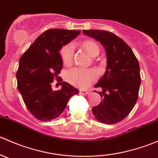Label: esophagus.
I'll return each mask as SVG.
<instances>
[{
  "mask_svg": "<svg viewBox=\"0 0 158 158\" xmlns=\"http://www.w3.org/2000/svg\"><path fill=\"white\" fill-rule=\"evenodd\" d=\"M79 92H80L81 94H84V95H85V94H89V92L87 90H84V89H80L79 90Z\"/></svg>",
  "mask_w": 158,
  "mask_h": 158,
  "instance_id": "esophagus-1",
  "label": "esophagus"
}]
</instances>
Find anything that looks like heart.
Wrapping results in <instances>:
<instances>
[{"label":"heart","instance_id":"1","mask_svg":"<svg viewBox=\"0 0 158 158\" xmlns=\"http://www.w3.org/2000/svg\"><path fill=\"white\" fill-rule=\"evenodd\" d=\"M82 47L91 56H96L100 52V49L96 42L92 40L83 41ZM60 57L64 64L71 63L73 57V47L72 44L63 46L60 51ZM97 73L94 69H83L79 68H73L66 72V79L68 82L76 86L85 87L91 82L96 79Z\"/></svg>","mask_w":158,"mask_h":158}]
</instances>
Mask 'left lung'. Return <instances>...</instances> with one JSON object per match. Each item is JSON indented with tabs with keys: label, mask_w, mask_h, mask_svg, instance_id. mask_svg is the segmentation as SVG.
<instances>
[{
	"label": "left lung",
	"mask_w": 158,
	"mask_h": 158,
	"mask_svg": "<svg viewBox=\"0 0 158 158\" xmlns=\"http://www.w3.org/2000/svg\"><path fill=\"white\" fill-rule=\"evenodd\" d=\"M82 32L99 41L107 56L106 73L94 85L102 89L98 93L103 99L92 108V113L102 123L116 124L128 115L138 100L141 81L139 63L131 47L114 33L98 30Z\"/></svg>",
	"instance_id": "1"
}]
</instances>
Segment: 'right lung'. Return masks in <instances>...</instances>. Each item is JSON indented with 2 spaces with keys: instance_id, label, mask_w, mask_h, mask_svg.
Segmentation results:
<instances>
[{
  "instance_id": "right-lung-1",
  "label": "right lung",
  "mask_w": 158,
  "mask_h": 158,
  "mask_svg": "<svg viewBox=\"0 0 158 158\" xmlns=\"http://www.w3.org/2000/svg\"><path fill=\"white\" fill-rule=\"evenodd\" d=\"M79 33L80 30H46L20 57L16 74L17 89L27 109L38 120L48 122L58 118L69 98L79 93L73 85L61 82L58 75L63 68L60 49ZM56 78L62 84L60 90L52 89Z\"/></svg>"
}]
</instances>
